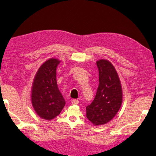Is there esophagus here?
I'll return each instance as SVG.
<instances>
[{"label":"esophagus","instance_id":"34e87169","mask_svg":"<svg viewBox=\"0 0 156 156\" xmlns=\"http://www.w3.org/2000/svg\"><path fill=\"white\" fill-rule=\"evenodd\" d=\"M72 103L73 105H78L79 103V101L76 99H73V100H72Z\"/></svg>","mask_w":156,"mask_h":156}]
</instances>
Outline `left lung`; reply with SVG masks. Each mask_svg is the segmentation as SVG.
I'll use <instances>...</instances> for the list:
<instances>
[{"label":"left lung","mask_w":156,"mask_h":156,"mask_svg":"<svg viewBox=\"0 0 156 156\" xmlns=\"http://www.w3.org/2000/svg\"><path fill=\"white\" fill-rule=\"evenodd\" d=\"M99 85L95 98L87 107V117L95 126L107 123L120 109L122 90L120 79L115 67L107 59L97 62Z\"/></svg>","instance_id":"1"}]
</instances>
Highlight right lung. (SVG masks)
I'll use <instances>...</instances> for the list:
<instances>
[{
    "label": "right lung",
    "instance_id": "1",
    "mask_svg": "<svg viewBox=\"0 0 156 156\" xmlns=\"http://www.w3.org/2000/svg\"><path fill=\"white\" fill-rule=\"evenodd\" d=\"M60 62L55 58L48 59L38 69L33 81V107L39 117L45 120L57 117L66 105L56 80V68Z\"/></svg>",
    "mask_w": 156,
    "mask_h": 156
}]
</instances>
